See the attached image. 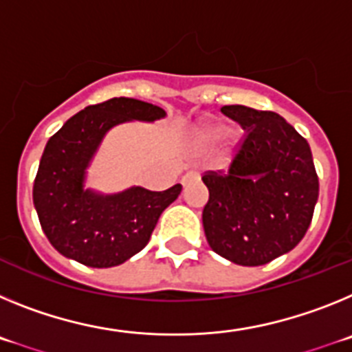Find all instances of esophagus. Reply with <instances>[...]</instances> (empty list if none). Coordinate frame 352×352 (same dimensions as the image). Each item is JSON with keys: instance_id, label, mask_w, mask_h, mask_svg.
Instances as JSON below:
<instances>
[{"instance_id": "1", "label": "esophagus", "mask_w": 352, "mask_h": 352, "mask_svg": "<svg viewBox=\"0 0 352 352\" xmlns=\"http://www.w3.org/2000/svg\"><path fill=\"white\" fill-rule=\"evenodd\" d=\"M197 179H199V174L195 173V170H188V173H186L185 176H183V178H182V185L183 186L190 185V183L197 182Z\"/></svg>"}]
</instances>
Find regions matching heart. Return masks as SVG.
Returning <instances> with one entry per match:
<instances>
[{
  "label": "heart",
  "instance_id": "heart-1",
  "mask_svg": "<svg viewBox=\"0 0 352 352\" xmlns=\"http://www.w3.org/2000/svg\"><path fill=\"white\" fill-rule=\"evenodd\" d=\"M188 141H190L192 148L197 149V151H206L208 148H211L214 142L219 141L220 155H229L238 148L239 135L232 129L222 130V126L217 121L204 120L192 126Z\"/></svg>",
  "mask_w": 352,
  "mask_h": 352
}]
</instances>
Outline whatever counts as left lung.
I'll use <instances>...</instances> for the list:
<instances>
[{
    "label": "left lung",
    "mask_w": 352,
    "mask_h": 352,
    "mask_svg": "<svg viewBox=\"0 0 352 352\" xmlns=\"http://www.w3.org/2000/svg\"><path fill=\"white\" fill-rule=\"evenodd\" d=\"M222 113L248 130L223 173L203 176L210 199L203 226L211 250L239 266H261L303 239L319 197L309 142L282 116L247 105Z\"/></svg>",
    "instance_id": "obj_1"
}]
</instances>
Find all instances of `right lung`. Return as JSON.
Returning a JSON list of instances; mask_svg holds the SVG:
<instances>
[{
  "label": "right lung",
  "instance_id": "add662e5",
  "mask_svg": "<svg viewBox=\"0 0 352 352\" xmlns=\"http://www.w3.org/2000/svg\"><path fill=\"white\" fill-rule=\"evenodd\" d=\"M166 118L158 105L135 98H111L88 105L61 126L43 149L33 185L40 226L61 256L91 268H111L148 245L162 211L182 194L130 186L118 194L86 188V174L105 133L126 121Z\"/></svg>",
  "mask_w": 352,
  "mask_h": 352
}]
</instances>
